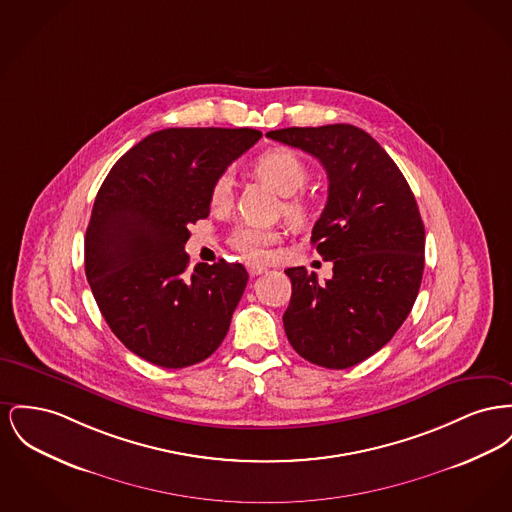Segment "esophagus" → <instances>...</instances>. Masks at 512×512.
Instances as JSON below:
<instances>
[{
	"label": "esophagus",
	"instance_id": "1",
	"mask_svg": "<svg viewBox=\"0 0 512 512\" xmlns=\"http://www.w3.org/2000/svg\"><path fill=\"white\" fill-rule=\"evenodd\" d=\"M247 272H249L251 276H259V274L267 272V269H265V267H261V265H247Z\"/></svg>",
	"mask_w": 512,
	"mask_h": 512
}]
</instances>
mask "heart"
Wrapping results in <instances>:
<instances>
[{
	"instance_id": "obj_1",
	"label": "heart",
	"mask_w": 512,
	"mask_h": 512,
	"mask_svg": "<svg viewBox=\"0 0 512 512\" xmlns=\"http://www.w3.org/2000/svg\"><path fill=\"white\" fill-rule=\"evenodd\" d=\"M251 170L257 178L267 181L276 193L286 197L282 203V209L292 222L301 224L309 218V203L307 199L298 195V191H301L303 185L307 183L309 170L298 152L284 149V147H274L269 151L261 152L253 160ZM230 199H232V180L228 176H220L212 185L211 203L214 207H226ZM280 238L282 234L274 228L243 224L234 230L230 243L243 259L261 263L269 257L272 245L278 243Z\"/></svg>"
}]
</instances>
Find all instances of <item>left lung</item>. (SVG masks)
<instances>
[{
	"mask_svg": "<svg viewBox=\"0 0 512 512\" xmlns=\"http://www.w3.org/2000/svg\"><path fill=\"white\" fill-rule=\"evenodd\" d=\"M315 156L329 176L325 211L311 243L332 278L286 269L292 298L282 317L303 360L346 369L381 350L420 292L425 230L416 197L385 149L360 127L334 123L269 131Z\"/></svg>",
	"mask_w": 512,
	"mask_h": 512,
	"instance_id": "1",
	"label": "left lung"
}]
</instances>
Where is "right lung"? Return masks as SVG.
<instances>
[{"instance_id":"right-lung-1","label":"right lung","mask_w":512,"mask_h":512,"mask_svg":"<svg viewBox=\"0 0 512 512\" xmlns=\"http://www.w3.org/2000/svg\"><path fill=\"white\" fill-rule=\"evenodd\" d=\"M259 139L247 127L162 129L125 152L98 189L85 272L108 327L139 358L180 369L222 344L249 274L224 259L189 274L187 226L209 216L214 181Z\"/></svg>"}]
</instances>
